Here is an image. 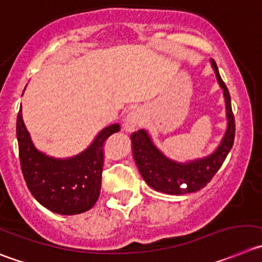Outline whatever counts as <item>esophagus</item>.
Instances as JSON below:
<instances>
[{
  "instance_id": "1",
  "label": "esophagus",
  "mask_w": 262,
  "mask_h": 262,
  "mask_svg": "<svg viewBox=\"0 0 262 262\" xmlns=\"http://www.w3.org/2000/svg\"><path fill=\"white\" fill-rule=\"evenodd\" d=\"M141 121H142V114H141V111H139V110H132V111L126 115L125 119H124V130L128 132V133L136 130L139 126V124H141Z\"/></svg>"
}]
</instances>
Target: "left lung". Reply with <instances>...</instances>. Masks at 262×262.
Masks as SVG:
<instances>
[{
	"label": "left lung",
	"instance_id": "1",
	"mask_svg": "<svg viewBox=\"0 0 262 262\" xmlns=\"http://www.w3.org/2000/svg\"><path fill=\"white\" fill-rule=\"evenodd\" d=\"M211 62L216 72L217 80L224 90L227 116V130L222 138L221 145L213 154L204 159H198V160L181 164V163H176L165 158L154 146L147 132L143 129L134 132L130 137L132 143H133L134 159L143 180L147 182L148 186L164 194H189V192H195L207 186V183L214 177L217 170L221 168L222 163L234 145L235 120H234V114L231 110L230 93L227 90L225 82L222 81L216 62L213 59Z\"/></svg>",
	"mask_w": 262,
	"mask_h": 262
}]
</instances>
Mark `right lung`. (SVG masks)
I'll list each match as a JSON object with an SVG mask.
<instances>
[{"label":"right lung","mask_w":262,"mask_h":262,"mask_svg":"<svg viewBox=\"0 0 262 262\" xmlns=\"http://www.w3.org/2000/svg\"><path fill=\"white\" fill-rule=\"evenodd\" d=\"M119 130V124L107 126L84 152L64 160L53 159L35 148L20 110L16 117L19 160L31 194L55 213L79 214L89 211L101 194L104 142Z\"/></svg>","instance_id":"add662e5"}]
</instances>
